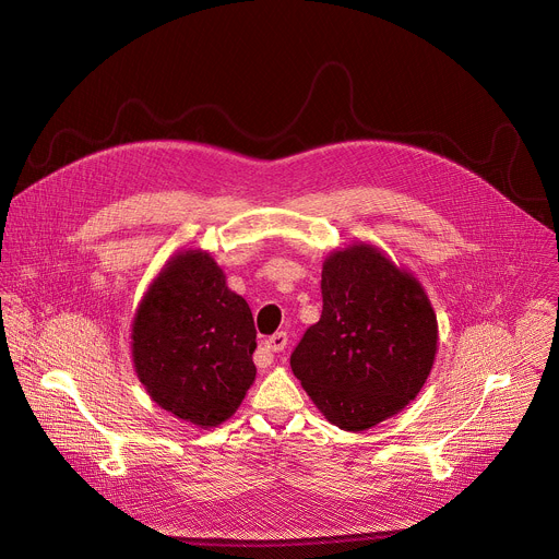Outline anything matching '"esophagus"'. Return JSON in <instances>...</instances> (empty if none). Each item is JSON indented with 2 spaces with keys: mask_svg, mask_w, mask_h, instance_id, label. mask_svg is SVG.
Here are the masks:
<instances>
[{
  "mask_svg": "<svg viewBox=\"0 0 559 559\" xmlns=\"http://www.w3.org/2000/svg\"><path fill=\"white\" fill-rule=\"evenodd\" d=\"M263 345H265L267 352H283L287 347V334L285 332H276L274 336L265 338Z\"/></svg>",
  "mask_w": 559,
  "mask_h": 559,
  "instance_id": "1",
  "label": "esophagus"
}]
</instances>
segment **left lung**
<instances>
[{"label":"left lung","mask_w":559,"mask_h":559,"mask_svg":"<svg viewBox=\"0 0 559 559\" xmlns=\"http://www.w3.org/2000/svg\"><path fill=\"white\" fill-rule=\"evenodd\" d=\"M323 313L289 365L316 409L345 431L401 414L438 354V318L414 272L354 241L323 263Z\"/></svg>","instance_id":"8db88e82"}]
</instances>
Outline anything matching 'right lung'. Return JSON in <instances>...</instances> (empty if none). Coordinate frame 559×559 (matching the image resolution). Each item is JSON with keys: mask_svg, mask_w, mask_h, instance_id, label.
Returning <instances> with one entry per match:
<instances>
[{"mask_svg": "<svg viewBox=\"0 0 559 559\" xmlns=\"http://www.w3.org/2000/svg\"><path fill=\"white\" fill-rule=\"evenodd\" d=\"M250 305L207 250L175 252L147 285L130 325L139 382L170 416L212 429L241 407L257 378Z\"/></svg>", "mask_w": 559, "mask_h": 559, "instance_id": "1", "label": "right lung"}]
</instances>
